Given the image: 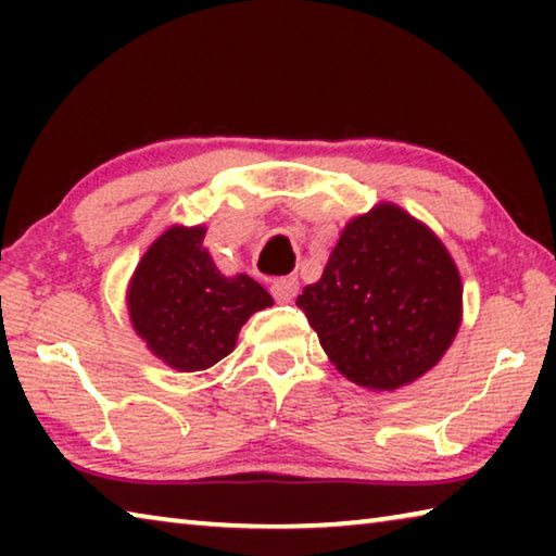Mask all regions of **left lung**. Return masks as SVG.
Returning a JSON list of instances; mask_svg holds the SVG:
<instances>
[{
    "label": "left lung",
    "instance_id": "left-lung-1",
    "mask_svg": "<svg viewBox=\"0 0 556 556\" xmlns=\"http://www.w3.org/2000/svg\"><path fill=\"white\" fill-rule=\"evenodd\" d=\"M205 228H172L139 262L129 287L135 331L176 370H205L228 355L242 324L271 306L248 275L228 277L203 248Z\"/></svg>",
    "mask_w": 556,
    "mask_h": 556
}]
</instances>
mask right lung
I'll return each mask as SVG.
<instances>
[{
	"instance_id": "obj_1",
	"label": "right lung",
	"mask_w": 556,
	"mask_h": 556,
	"mask_svg": "<svg viewBox=\"0 0 556 556\" xmlns=\"http://www.w3.org/2000/svg\"><path fill=\"white\" fill-rule=\"evenodd\" d=\"M296 306L348 380L394 390L434 368L454 341L460 279L434 235L382 205L345 225Z\"/></svg>"
}]
</instances>
